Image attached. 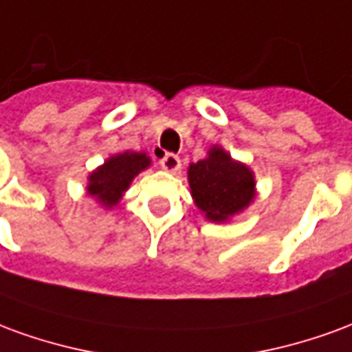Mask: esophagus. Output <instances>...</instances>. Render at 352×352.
<instances>
[{"instance_id":"obj_1","label":"esophagus","mask_w":352,"mask_h":352,"mask_svg":"<svg viewBox=\"0 0 352 352\" xmlns=\"http://www.w3.org/2000/svg\"><path fill=\"white\" fill-rule=\"evenodd\" d=\"M160 166L162 169H166L168 173H177V171L181 169V158L171 153L164 154L160 158Z\"/></svg>"}]
</instances>
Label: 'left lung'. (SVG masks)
<instances>
[{
	"mask_svg": "<svg viewBox=\"0 0 352 352\" xmlns=\"http://www.w3.org/2000/svg\"><path fill=\"white\" fill-rule=\"evenodd\" d=\"M188 184L194 206L211 222L230 221L256 198L254 171L221 145H213L204 160L188 166Z\"/></svg>",
	"mask_w": 352,
	"mask_h": 352,
	"instance_id": "8db88e82",
	"label": "left lung"
}]
</instances>
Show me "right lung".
<instances>
[{"label":"right lung","instance_id":"add662e5","mask_svg":"<svg viewBox=\"0 0 352 352\" xmlns=\"http://www.w3.org/2000/svg\"><path fill=\"white\" fill-rule=\"evenodd\" d=\"M151 164L153 160L146 153L124 151L113 154L88 175L87 194L92 196L103 209H113L130 188L131 181L141 171L151 168Z\"/></svg>","mask_w":352,"mask_h":352}]
</instances>
